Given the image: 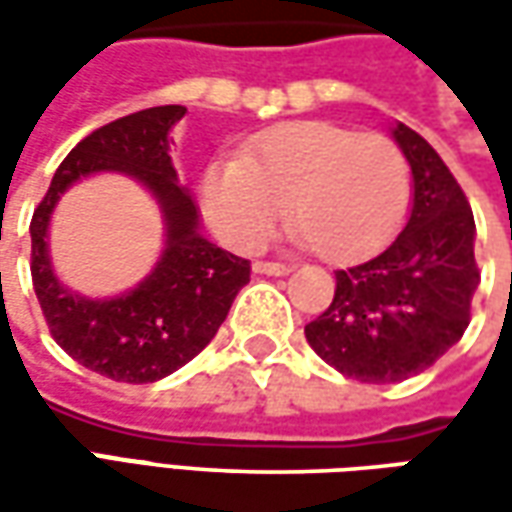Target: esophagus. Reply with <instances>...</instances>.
<instances>
[{
	"mask_svg": "<svg viewBox=\"0 0 512 512\" xmlns=\"http://www.w3.org/2000/svg\"><path fill=\"white\" fill-rule=\"evenodd\" d=\"M253 270L256 273H267V276H285L290 265H285V262H256Z\"/></svg>",
	"mask_w": 512,
	"mask_h": 512,
	"instance_id": "34e87169",
	"label": "esophagus"
}]
</instances>
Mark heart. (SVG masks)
I'll return each instance as SVG.
<instances>
[{
  "label": "heart",
  "instance_id": "obj_1",
  "mask_svg": "<svg viewBox=\"0 0 512 512\" xmlns=\"http://www.w3.org/2000/svg\"><path fill=\"white\" fill-rule=\"evenodd\" d=\"M410 190V162L390 136L290 122L259 136L242 159L216 162L202 199L233 250H259L290 205L299 242L330 262H353L402 227Z\"/></svg>",
  "mask_w": 512,
  "mask_h": 512
}]
</instances>
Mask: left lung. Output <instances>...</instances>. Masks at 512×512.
Returning a JSON list of instances; mask_svg holds the SVG:
<instances>
[{
    "label": "left lung",
    "mask_w": 512,
    "mask_h": 512,
    "mask_svg": "<svg viewBox=\"0 0 512 512\" xmlns=\"http://www.w3.org/2000/svg\"><path fill=\"white\" fill-rule=\"evenodd\" d=\"M413 170V210L373 259L336 270L327 310L305 325L307 344L339 373L404 382L439 362L470 325L479 287L476 222L442 156L407 125L393 128Z\"/></svg>",
    "instance_id": "8db88e82"
}]
</instances>
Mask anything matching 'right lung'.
Listing matches in <instances>:
<instances>
[{
  "label": "right lung",
  "instance_id": "right-lung-1",
  "mask_svg": "<svg viewBox=\"0 0 512 512\" xmlns=\"http://www.w3.org/2000/svg\"><path fill=\"white\" fill-rule=\"evenodd\" d=\"M182 105L122 116L93 130L53 173L30 219V276L50 336L70 359L113 382L165 379L199 356L225 322L250 262L199 236V213L168 156L170 128ZM119 169L139 178L163 205L169 245L148 280L116 300H85L58 285L47 259V222L58 196L82 175Z\"/></svg>",
  "mask_w": 512,
  "mask_h": 512
}]
</instances>
